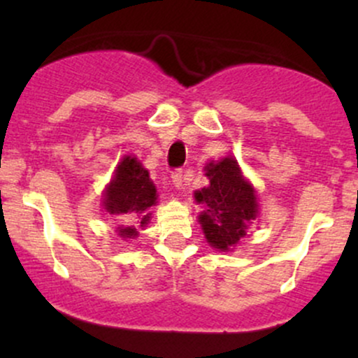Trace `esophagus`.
Listing matches in <instances>:
<instances>
[{
	"label": "esophagus",
	"mask_w": 358,
	"mask_h": 358,
	"mask_svg": "<svg viewBox=\"0 0 358 358\" xmlns=\"http://www.w3.org/2000/svg\"><path fill=\"white\" fill-rule=\"evenodd\" d=\"M171 182L176 188L182 187V182H183V171L182 170H175L173 173H171Z\"/></svg>",
	"instance_id": "34e87169"
}]
</instances>
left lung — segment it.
<instances>
[{
	"instance_id": "left-lung-1",
	"label": "left lung",
	"mask_w": 358,
	"mask_h": 358,
	"mask_svg": "<svg viewBox=\"0 0 358 358\" xmlns=\"http://www.w3.org/2000/svg\"><path fill=\"white\" fill-rule=\"evenodd\" d=\"M205 170L210 185L195 192V200L205 207L199 222L210 248L231 250L257 219L256 190L232 156L208 163Z\"/></svg>"
}]
</instances>
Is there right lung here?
Here are the masks:
<instances>
[{"label":"right lung","instance_id":"1","mask_svg":"<svg viewBox=\"0 0 358 358\" xmlns=\"http://www.w3.org/2000/svg\"><path fill=\"white\" fill-rule=\"evenodd\" d=\"M156 188L146 168L134 156H124L104 193L106 212L117 215L121 225L117 236L122 239L138 237V229L146 227L151 219L150 207L156 203Z\"/></svg>","mask_w":358,"mask_h":358}]
</instances>
